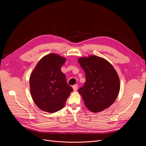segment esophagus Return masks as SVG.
<instances>
[{"label":"esophagus","instance_id":"obj_1","mask_svg":"<svg viewBox=\"0 0 146 146\" xmlns=\"http://www.w3.org/2000/svg\"><path fill=\"white\" fill-rule=\"evenodd\" d=\"M77 88H78V85L77 84H75L73 86V88L74 91H76L77 90Z\"/></svg>","mask_w":146,"mask_h":146}]
</instances>
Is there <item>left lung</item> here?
Instances as JSON below:
<instances>
[{"instance_id": "1", "label": "left lung", "mask_w": 146, "mask_h": 146, "mask_svg": "<svg viewBox=\"0 0 146 146\" xmlns=\"http://www.w3.org/2000/svg\"><path fill=\"white\" fill-rule=\"evenodd\" d=\"M86 74L84 85L78 91L86 107L98 113L110 107L118 95L120 84L117 72L104 58L92 55L78 59Z\"/></svg>"}]
</instances>
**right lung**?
I'll use <instances>...</instances> for the list:
<instances>
[{
  "label": "right lung",
  "instance_id": "obj_1",
  "mask_svg": "<svg viewBox=\"0 0 146 146\" xmlns=\"http://www.w3.org/2000/svg\"><path fill=\"white\" fill-rule=\"evenodd\" d=\"M65 61L60 55L48 54L40 60L31 73V94L41 110L51 113L61 110L73 91L60 70Z\"/></svg>",
  "mask_w": 146,
  "mask_h": 146
}]
</instances>
